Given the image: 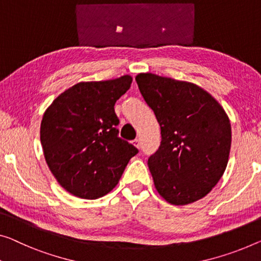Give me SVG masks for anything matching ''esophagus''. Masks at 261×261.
I'll list each match as a JSON object with an SVG mask.
<instances>
[{
	"instance_id": "esophagus-1",
	"label": "esophagus",
	"mask_w": 261,
	"mask_h": 261,
	"mask_svg": "<svg viewBox=\"0 0 261 261\" xmlns=\"http://www.w3.org/2000/svg\"><path fill=\"white\" fill-rule=\"evenodd\" d=\"M132 144H134L136 147H138V149H139V147H141V144H139V139H137V138L132 141Z\"/></svg>"
}]
</instances>
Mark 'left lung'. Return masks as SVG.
<instances>
[{"mask_svg": "<svg viewBox=\"0 0 261 261\" xmlns=\"http://www.w3.org/2000/svg\"><path fill=\"white\" fill-rule=\"evenodd\" d=\"M161 125L162 142L147 161L158 193L173 205L205 197L227 166L231 124L204 89L154 73L136 77Z\"/></svg>", "mask_w": 261, "mask_h": 261, "instance_id": "1", "label": "left lung"}]
</instances>
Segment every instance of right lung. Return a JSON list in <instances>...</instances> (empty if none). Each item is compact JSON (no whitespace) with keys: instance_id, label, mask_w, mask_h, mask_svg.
Instances as JSON below:
<instances>
[{"instance_id":"right-lung-1","label":"right lung","mask_w":261,"mask_h":261,"mask_svg":"<svg viewBox=\"0 0 261 261\" xmlns=\"http://www.w3.org/2000/svg\"><path fill=\"white\" fill-rule=\"evenodd\" d=\"M132 83L129 75L82 82L54 100L41 123L45 162L62 188L83 199L111 191L138 149L118 137L115 103Z\"/></svg>"}]
</instances>
